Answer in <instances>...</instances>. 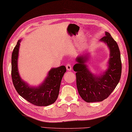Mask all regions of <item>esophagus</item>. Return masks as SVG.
I'll list each match as a JSON object with an SVG mask.
<instances>
[{"instance_id": "34e87169", "label": "esophagus", "mask_w": 132, "mask_h": 132, "mask_svg": "<svg viewBox=\"0 0 132 132\" xmlns=\"http://www.w3.org/2000/svg\"><path fill=\"white\" fill-rule=\"evenodd\" d=\"M66 67L67 70H68V71H71V70H72V66L69 63L67 64V65H66Z\"/></svg>"}]
</instances>
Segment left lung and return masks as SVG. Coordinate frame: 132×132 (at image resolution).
Here are the masks:
<instances>
[{"mask_svg":"<svg viewBox=\"0 0 132 132\" xmlns=\"http://www.w3.org/2000/svg\"><path fill=\"white\" fill-rule=\"evenodd\" d=\"M100 39L109 50L107 69L99 75L91 72L86 64L88 53L80 54L76 58L77 63L73 67L76 72V85L81 98L87 103L98 102L106 99L119 83L121 73V62L119 47L110 34Z\"/></svg>","mask_w":132,"mask_h":132,"instance_id":"obj_1","label":"left lung"}]
</instances>
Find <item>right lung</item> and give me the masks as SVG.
<instances>
[{
    "mask_svg": "<svg viewBox=\"0 0 132 132\" xmlns=\"http://www.w3.org/2000/svg\"><path fill=\"white\" fill-rule=\"evenodd\" d=\"M18 40L12 55V78L16 92L23 98L33 105L46 106L54 103L59 96L61 82L66 71L65 66L51 69L43 81L38 86H31L20 76L18 69V59L20 43Z\"/></svg>",
    "mask_w": 132,
    "mask_h": 132,
    "instance_id": "add662e5",
    "label": "right lung"
}]
</instances>
